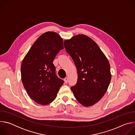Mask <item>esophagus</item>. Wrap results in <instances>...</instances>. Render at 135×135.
<instances>
[{
    "label": "esophagus",
    "mask_w": 135,
    "mask_h": 135,
    "mask_svg": "<svg viewBox=\"0 0 135 135\" xmlns=\"http://www.w3.org/2000/svg\"><path fill=\"white\" fill-rule=\"evenodd\" d=\"M64 81H65V83H68V78H65V79H64Z\"/></svg>",
    "instance_id": "1"
}]
</instances>
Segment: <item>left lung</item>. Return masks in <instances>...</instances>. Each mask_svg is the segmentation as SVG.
Listing matches in <instances>:
<instances>
[{"instance_id": "obj_1", "label": "left lung", "mask_w": 135, "mask_h": 135, "mask_svg": "<svg viewBox=\"0 0 135 135\" xmlns=\"http://www.w3.org/2000/svg\"><path fill=\"white\" fill-rule=\"evenodd\" d=\"M64 47L78 70L77 83L71 87L75 98L85 107L95 104L103 97L111 80L107 57L96 43L84 35L65 41Z\"/></svg>"}]
</instances>
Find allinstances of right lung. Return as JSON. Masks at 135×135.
<instances>
[{"instance_id":"1","label":"right lung","mask_w":135,"mask_h":135,"mask_svg":"<svg viewBox=\"0 0 135 135\" xmlns=\"http://www.w3.org/2000/svg\"><path fill=\"white\" fill-rule=\"evenodd\" d=\"M63 49L60 36L54 32H46L33 43L22 61V83L31 99L38 104L52 103L64 82L56 76L53 64L56 54Z\"/></svg>"}]
</instances>
